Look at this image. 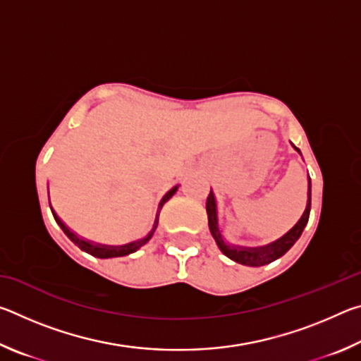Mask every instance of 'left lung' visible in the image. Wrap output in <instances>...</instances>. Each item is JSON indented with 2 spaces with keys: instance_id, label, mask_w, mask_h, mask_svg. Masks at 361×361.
Instances as JSON below:
<instances>
[{
  "instance_id": "obj_1",
  "label": "left lung",
  "mask_w": 361,
  "mask_h": 361,
  "mask_svg": "<svg viewBox=\"0 0 361 361\" xmlns=\"http://www.w3.org/2000/svg\"><path fill=\"white\" fill-rule=\"evenodd\" d=\"M291 146L299 152V154H301L299 148H296L293 143H291ZM310 194H312V183H310V176H309L307 178V204H305V210L301 215V218L298 219V223L293 226L288 232H285L282 237H279V239L266 243V245L243 247V245H232V243L226 242V239L221 234V229H219V223H218V205H216L215 192L210 189V194H209V197H207L205 207H207V216H209V228H210L213 239H215L218 248L221 250V252L228 256L229 259L239 262V264L252 266V267L269 264V262L276 261L277 258H280V256H283L293 245H295L299 237H301L305 224H307V221H309Z\"/></svg>"
}]
</instances>
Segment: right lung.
<instances>
[{"instance_id":"add662e5","label":"right lung","mask_w":361,"mask_h":361,"mask_svg":"<svg viewBox=\"0 0 361 361\" xmlns=\"http://www.w3.org/2000/svg\"><path fill=\"white\" fill-rule=\"evenodd\" d=\"M47 189H49V188H47ZM176 191H178V185L173 186L172 189H170V191H167L166 195H164V197L161 199V202H159V207H157V213H156L154 224H152V228H151V231L148 232V234H146L145 237H142V239H138V240L124 243V245H105V243H97V242H94V240L84 239V237L78 235L75 231H71V229L68 228V226H66V224L62 221V219H60V216L57 215L56 210L52 209L51 202H49V205H51V212H52V215H54V219H56V223L60 226V228H62V231L65 232V235L68 237V239H70L73 243H75V245H78L79 248H81L82 252L95 256V258L106 259V258H118V256H127V255H130V253L137 252V250L142 248V247L145 245V243L151 239L152 234H154V231H156V228H157V223H159V213H161L164 204H166L167 200H169L170 197H172V195H173ZM47 192H49V191H47Z\"/></svg>"}]
</instances>
